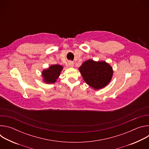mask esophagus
<instances>
[{"label": "esophagus", "mask_w": 149, "mask_h": 149, "mask_svg": "<svg viewBox=\"0 0 149 149\" xmlns=\"http://www.w3.org/2000/svg\"><path fill=\"white\" fill-rule=\"evenodd\" d=\"M68 65L69 67H74V63L72 61H69L68 63Z\"/></svg>", "instance_id": "1"}]
</instances>
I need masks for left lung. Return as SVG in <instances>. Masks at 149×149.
<instances>
[{
    "label": "left lung",
    "instance_id": "1",
    "mask_svg": "<svg viewBox=\"0 0 149 149\" xmlns=\"http://www.w3.org/2000/svg\"><path fill=\"white\" fill-rule=\"evenodd\" d=\"M78 70L84 81L94 90L107 86L113 75V67L104 61L88 59L84 61Z\"/></svg>",
    "mask_w": 149,
    "mask_h": 149
}]
</instances>
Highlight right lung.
Segmentation results:
<instances>
[{
	"label": "right lung",
	"mask_w": 149,
	"mask_h": 149,
	"mask_svg": "<svg viewBox=\"0 0 149 149\" xmlns=\"http://www.w3.org/2000/svg\"><path fill=\"white\" fill-rule=\"evenodd\" d=\"M63 67L60 65H52L48 68L42 71L41 75L43 78V81L46 84H54L56 82L59 78Z\"/></svg>",
	"instance_id": "1"
}]
</instances>
